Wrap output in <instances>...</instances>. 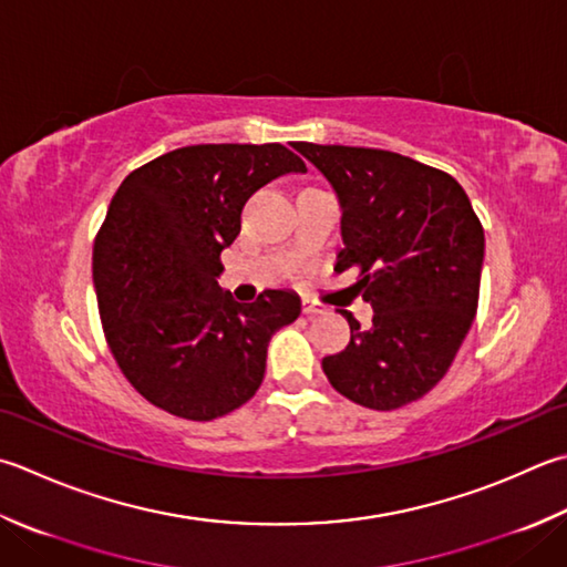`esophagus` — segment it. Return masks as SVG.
I'll return each mask as SVG.
<instances>
[{"label":"esophagus","instance_id":"34e87169","mask_svg":"<svg viewBox=\"0 0 567 567\" xmlns=\"http://www.w3.org/2000/svg\"><path fill=\"white\" fill-rule=\"evenodd\" d=\"M302 312L307 315V317H317V315H327V307H321V305H317V302H312V299H305L302 302Z\"/></svg>","mask_w":567,"mask_h":567}]
</instances>
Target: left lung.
<instances>
[{
    "label": "left lung",
    "mask_w": 567,
    "mask_h": 567,
    "mask_svg": "<svg viewBox=\"0 0 567 567\" xmlns=\"http://www.w3.org/2000/svg\"><path fill=\"white\" fill-rule=\"evenodd\" d=\"M341 206L337 268H361L371 329L321 361L329 383L371 410L417 401L447 373L480 302L484 228L450 174L403 154L295 142Z\"/></svg>",
    "instance_id": "1"
}]
</instances>
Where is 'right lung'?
Listing matches in <instances>:
<instances>
[{
  "label": "right lung",
  "instance_id": "1",
  "mask_svg": "<svg viewBox=\"0 0 567 567\" xmlns=\"http://www.w3.org/2000/svg\"><path fill=\"white\" fill-rule=\"evenodd\" d=\"M307 166L282 144H194L125 176L93 246L107 347L140 395L186 420L248 403L268 343L302 312L290 290L240 305L218 287L240 210L277 176Z\"/></svg>",
  "mask_w": 567,
  "mask_h": 567
}]
</instances>
